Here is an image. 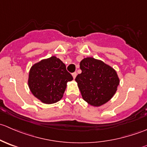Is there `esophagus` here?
I'll use <instances>...</instances> for the list:
<instances>
[{
    "label": "esophagus",
    "instance_id": "esophagus-1",
    "mask_svg": "<svg viewBox=\"0 0 147 147\" xmlns=\"http://www.w3.org/2000/svg\"><path fill=\"white\" fill-rule=\"evenodd\" d=\"M72 77H73L74 79H75V78H76V76H77V72H73V73H72Z\"/></svg>",
    "mask_w": 147,
    "mask_h": 147
}]
</instances>
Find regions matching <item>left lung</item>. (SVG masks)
Listing matches in <instances>:
<instances>
[{
  "label": "left lung",
  "instance_id": "obj_1",
  "mask_svg": "<svg viewBox=\"0 0 147 147\" xmlns=\"http://www.w3.org/2000/svg\"><path fill=\"white\" fill-rule=\"evenodd\" d=\"M82 70L75 78L83 100L99 107L114 96L119 84L116 71L101 60L87 57L80 62Z\"/></svg>",
  "mask_w": 147,
  "mask_h": 147
}]
</instances>
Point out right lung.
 <instances>
[{"mask_svg": "<svg viewBox=\"0 0 147 147\" xmlns=\"http://www.w3.org/2000/svg\"><path fill=\"white\" fill-rule=\"evenodd\" d=\"M73 78L66 66L55 56L41 60L31 67L28 85L33 95L45 104H53L63 97L67 82Z\"/></svg>", "mask_w": 147, "mask_h": 147, "instance_id": "obj_1", "label": "right lung"}]
</instances>
